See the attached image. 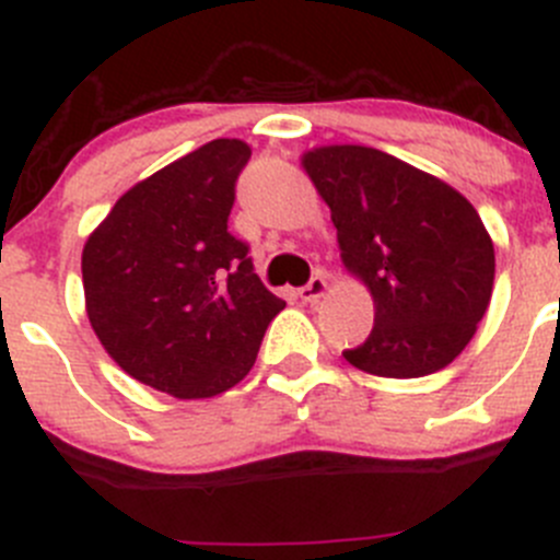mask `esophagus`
I'll use <instances>...</instances> for the list:
<instances>
[{"instance_id": "34e87169", "label": "esophagus", "mask_w": 560, "mask_h": 560, "mask_svg": "<svg viewBox=\"0 0 560 560\" xmlns=\"http://www.w3.org/2000/svg\"><path fill=\"white\" fill-rule=\"evenodd\" d=\"M298 295H301L303 303H316L319 298L327 295V279L325 276H314L306 287H301V290H298Z\"/></svg>"}]
</instances>
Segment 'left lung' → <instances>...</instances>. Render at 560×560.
I'll return each mask as SVG.
<instances>
[{
  "label": "left lung",
  "instance_id": "obj_1",
  "mask_svg": "<svg viewBox=\"0 0 560 560\" xmlns=\"http://www.w3.org/2000/svg\"><path fill=\"white\" fill-rule=\"evenodd\" d=\"M301 165L330 208L341 262L374 298L349 365L385 380L442 371L493 295L495 252L477 208L436 175L369 145H316Z\"/></svg>",
  "mask_w": 560,
  "mask_h": 560
}]
</instances>
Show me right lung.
<instances>
[{
    "instance_id": "right-lung-1",
    "label": "right lung",
    "mask_w": 560,
    "mask_h": 560,
    "mask_svg": "<svg viewBox=\"0 0 560 560\" xmlns=\"http://www.w3.org/2000/svg\"><path fill=\"white\" fill-rule=\"evenodd\" d=\"M248 143L219 138L124 191L83 244L86 316L113 363L180 400L235 387L284 308L228 233Z\"/></svg>"
}]
</instances>
